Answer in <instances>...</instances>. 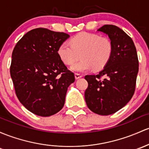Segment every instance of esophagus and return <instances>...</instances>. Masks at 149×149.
<instances>
[{"instance_id":"1","label":"esophagus","mask_w":149,"mask_h":149,"mask_svg":"<svg viewBox=\"0 0 149 149\" xmlns=\"http://www.w3.org/2000/svg\"><path fill=\"white\" fill-rule=\"evenodd\" d=\"M74 77H75V79H79V78H81V77H82V75L80 74H78V73H75Z\"/></svg>"}]
</instances>
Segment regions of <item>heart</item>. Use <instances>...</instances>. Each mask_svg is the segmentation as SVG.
Returning <instances> with one entry per match:
<instances>
[{"label": "heart", "instance_id": "1", "mask_svg": "<svg viewBox=\"0 0 149 149\" xmlns=\"http://www.w3.org/2000/svg\"><path fill=\"white\" fill-rule=\"evenodd\" d=\"M70 43L62 42L59 46L57 53L66 65H73L81 57L82 60L71 68L74 72L87 71L92 68L101 70L107 65L112 52V45L109 40L92 33H78L72 38Z\"/></svg>", "mask_w": 149, "mask_h": 149}]
</instances>
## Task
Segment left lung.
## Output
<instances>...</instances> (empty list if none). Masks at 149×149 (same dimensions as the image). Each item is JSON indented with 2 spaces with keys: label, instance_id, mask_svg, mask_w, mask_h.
<instances>
[{
  "label": "left lung",
  "instance_id": "1",
  "mask_svg": "<svg viewBox=\"0 0 149 149\" xmlns=\"http://www.w3.org/2000/svg\"><path fill=\"white\" fill-rule=\"evenodd\" d=\"M108 35L112 52L103 70L97 75H86L88 87L84 97L88 108L100 115L112 114L130 101L135 92L139 60L132 39L116 25L98 29ZM105 78L101 80L102 76Z\"/></svg>",
  "mask_w": 149,
  "mask_h": 149
}]
</instances>
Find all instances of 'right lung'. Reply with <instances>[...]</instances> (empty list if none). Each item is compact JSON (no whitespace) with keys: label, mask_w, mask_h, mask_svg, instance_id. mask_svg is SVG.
Instances as JSON below:
<instances>
[{"label":"right lung","mask_w":149,"mask_h":149,"mask_svg":"<svg viewBox=\"0 0 149 149\" xmlns=\"http://www.w3.org/2000/svg\"><path fill=\"white\" fill-rule=\"evenodd\" d=\"M70 36L46 28L24 35L12 53L10 76L20 103L32 113L49 116L65 104L68 88L75 80L57 53Z\"/></svg>","instance_id":"add662e5"}]
</instances>
